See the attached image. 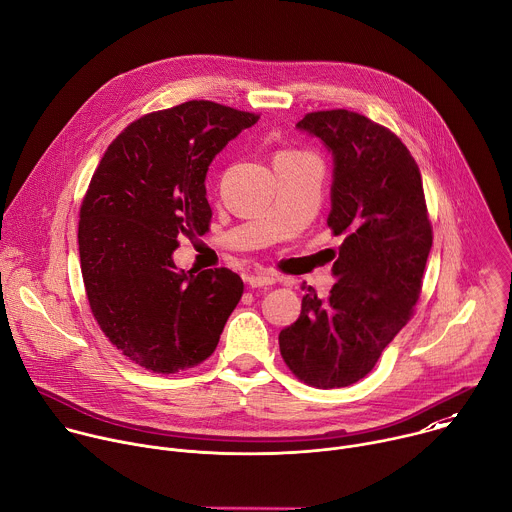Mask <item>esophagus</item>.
<instances>
[{
	"mask_svg": "<svg viewBox=\"0 0 512 512\" xmlns=\"http://www.w3.org/2000/svg\"><path fill=\"white\" fill-rule=\"evenodd\" d=\"M247 281H249V285H251V287H265V285H273L277 279H275V275H273V273L263 271V273L249 275V277H247Z\"/></svg>",
	"mask_w": 512,
	"mask_h": 512,
	"instance_id": "34e87169",
	"label": "esophagus"
}]
</instances>
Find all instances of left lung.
<instances>
[{"label": "left lung", "mask_w": 512, "mask_h": 512, "mask_svg": "<svg viewBox=\"0 0 512 512\" xmlns=\"http://www.w3.org/2000/svg\"><path fill=\"white\" fill-rule=\"evenodd\" d=\"M298 127L334 156L328 227L344 241L330 296L302 285V314L279 332V350L306 385L348 387L411 320L433 231L419 166L391 129L346 109L306 113Z\"/></svg>", "instance_id": "left-lung-1"}]
</instances>
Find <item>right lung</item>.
I'll return each mask as SVG.
<instances>
[{"label":"right lung","mask_w":512,"mask_h":512,"mask_svg":"<svg viewBox=\"0 0 512 512\" xmlns=\"http://www.w3.org/2000/svg\"><path fill=\"white\" fill-rule=\"evenodd\" d=\"M259 115L188 101L129 123L101 158L81 204L79 253L91 312L145 371L174 375L216 348L243 296L227 267L176 271L178 239L204 235L212 158Z\"/></svg>","instance_id":"add662e5"}]
</instances>
